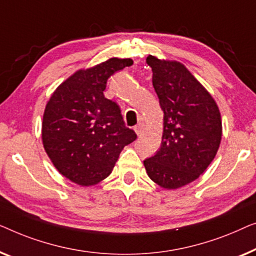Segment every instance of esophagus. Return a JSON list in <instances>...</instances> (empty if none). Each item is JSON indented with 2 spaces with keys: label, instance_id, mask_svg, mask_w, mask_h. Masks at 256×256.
Masks as SVG:
<instances>
[{
  "label": "esophagus",
  "instance_id": "esophagus-1",
  "mask_svg": "<svg viewBox=\"0 0 256 256\" xmlns=\"http://www.w3.org/2000/svg\"><path fill=\"white\" fill-rule=\"evenodd\" d=\"M144 130H145V125H144L142 123H139L138 125H136L134 126V131L138 136L142 134V133L144 132Z\"/></svg>",
  "mask_w": 256,
  "mask_h": 256
}]
</instances>
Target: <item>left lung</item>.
<instances>
[{"label":"left lung","instance_id":"obj_1","mask_svg":"<svg viewBox=\"0 0 256 256\" xmlns=\"http://www.w3.org/2000/svg\"><path fill=\"white\" fill-rule=\"evenodd\" d=\"M146 62L164 111V133L160 150L144 166L152 181L178 189L198 178L214 159L222 140L220 112L184 64L153 56Z\"/></svg>","mask_w":256,"mask_h":256}]
</instances>
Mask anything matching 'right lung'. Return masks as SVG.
I'll list each match as a JSON object with an SVG mask.
<instances>
[{
	"instance_id": "right-lung-1",
	"label": "right lung",
	"mask_w": 256,
	"mask_h": 256,
	"mask_svg": "<svg viewBox=\"0 0 256 256\" xmlns=\"http://www.w3.org/2000/svg\"><path fill=\"white\" fill-rule=\"evenodd\" d=\"M132 64V59L111 58L75 72L46 104L44 148L58 172L76 184L94 186L108 178L122 150L136 139L120 106L103 94L108 78Z\"/></svg>"
}]
</instances>
